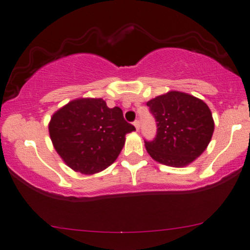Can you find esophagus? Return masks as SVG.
<instances>
[{
    "label": "esophagus",
    "mask_w": 250,
    "mask_h": 250,
    "mask_svg": "<svg viewBox=\"0 0 250 250\" xmlns=\"http://www.w3.org/2000/svg\"><path fill=\"white\" fill-rule=\"evenodd\" d=\"M134 125H135V128H136V130H139V127H141V123H139V121L138 120H135L134 121Z\"/></svg>",
    "instance_id": "1"
}]
</instances>
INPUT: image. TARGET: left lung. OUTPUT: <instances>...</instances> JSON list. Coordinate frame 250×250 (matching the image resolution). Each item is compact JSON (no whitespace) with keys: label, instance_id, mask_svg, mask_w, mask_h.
<instances>
[{"label":"left lung","instance_id":"8db88e82","mask_svg":"<svg viewBox=\"0 0 250 250\" xmlns=\"http://www.w3.org/2000/svg\"><path fill=\"white\" fill-rule=\"evenodd\" d=\"M156 122L153 141H144L155 161L184 167L207 148L214 132V120L201 99L179 91L151 99L146 104Z\"/></svg>","mask_w":250,"mask_h":250}]
</instances>
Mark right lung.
<instances>
[{
  "mask_svg": "<svg viewBox=\"0 0 250 250\" xmlns=\"http://www.w3.org/2000/svg\"><path fill=\"white\" fill-rule=\"evenodd\" d=\"M134 130L123 118L122 109L107 107L102 98L68 103L49 123L56 151L69 168L85 175L111 166L125 145V135Z\"/></svg>",
  "mask_w": 250,
  "mask_h": 250,
  "instance_id": "1",
  "label": "right lung"
}]
</instances>
